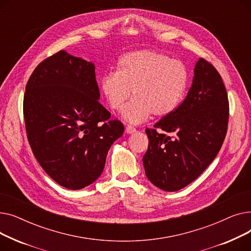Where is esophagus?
Listing matches in <instances>:
<instances>
[{"mask_svg":"<svg viewBox=\"0 0 251 251\" xmlns=\"http://www.w3.org/2000/svg\"><path fill=\"white\" fill-rule=\"evenodd\" d=\"M125 131H126V133H128V134H132V133L136 132V129L134 127H132V126H127Z\"/></svg>","mask_w":251,"mask_h":251,"instance_id":"34e87169","label":"esophagus"}]
</instances>
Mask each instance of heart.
<instances>
[{
  "label": "heart",
  "mask_w": 251,
  "mask_h": 251,
  "mask_svg": "<svg viewBox=\"0 0 251 251\" xmlns=\"http://www.w3.org/2000/svg\"><path fill=\"white\" fill-rule=\"evenodd\" d=\"M188 72L184 64L162 52L142 50L130 51L118 61L117 72L101 78V95L114 110H121L129 124H140L153 114L165 117L173 113L185 94Z\"/></svg>",
  "instance_id": "obj_1"
}]
</instances>
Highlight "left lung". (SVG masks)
Returning a JSON list of instances; mask_svg holds the SVG:
<instances>
[{
	"label": "left lung",
	"mask_w": 251,
	"mask_h": 251,
	"mask_svg": "<svg viewBox=\"0 0 251 251\" xmlns=\"http://www.w3.org/2000/svg\"><path fill=\"white\" fill-rule=\"evenodd\" d=\"M193 71L185 100L146 130L149 149L142 157L144 171L164 191H178L199 177L215 160L227 132L229 101L221 75L201 58Z\"/></svg>",
	"instance_id": "obj_1"
}]
</instances>
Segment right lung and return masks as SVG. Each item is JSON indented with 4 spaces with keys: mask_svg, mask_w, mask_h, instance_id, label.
<instances>
[{
    "mask_svg": "<svg viewBox=\"0 0 251 251\" xmlns=\"http://www.w3.org/2000/svg\"><path fill=\"white\" fill-rule=\"evenodd\" d=\"M92 62L60 50L32 72L23 114L35 159L59 185L82 189L101 174L112 144L124 132L100 103Z\"/></svg>",
    "mask_w": 251,
    "mask_h": 251,
    "instance_id": "add662e5",
    "label": "right lung"
}]
</instances>
